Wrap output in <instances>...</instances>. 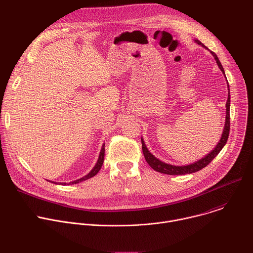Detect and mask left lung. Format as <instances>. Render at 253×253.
Listing matches in <instances>:
<instances>
[{
  "mask_svg": "<svg viewBox=\"0 0 253 253\" xmlns=\"http://www.w3.org/2000/svg\"><path fill=\"white\" fill-rule=\"evenodd\" d=\"M195 42L198 45L203 46L205 49H207L200 41L195 40ZM211 54L213 55L214 59L216 60V63H217L219 69L222 71V73L225 75L224 73V69L218 59V57L216 56V54L214 52L211 51ZM228 86V90H229V85ZM229 109H230V95L228 93V99L226 102V117H225V125H224V129H223V133L221 136V139L219 140L218 144L216 145V147L209 153L207 154L205 157H203L202 159L186 165V166H175V165H171V164H167L164 163L162 161H160L159 159H157L154 155H152L150 153V151L147 149L145 143H144L143 139L141 138V142H142V150H143V154L144 157H145V160L147 161V163L150 165L151 168H153L155 171L160 172V173H164V174H168V175H184V174H190V173H194L197 172L199 170H201L202 168L206 167L216 156L218 155V153L221 151V149L224 147V145L227 142L228 136H229V130H230V115H229Z\"/></svg>",
  "mask_w": 253,
  "mask_h": 253,
  "instance_id": "8db88e82",
  "label": "left lung"
}]
</instances>
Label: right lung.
I'll list each match as a JSON object with an SVG mask.
<instances>
[{"label": "right lung", "mask_w": 253, "mask_h": 253, "mask_svg": "<svg viewBox=\"0 0 253 253\" xmlns=\"http://www.w3.org/2000/svg\"><path fill=\"white\" fill-rule=\"evenodd\" d=\"M104 155H105V144H103V146H102L101 151H100V155H99L98 161H97L96 165L93 167V169H92L87 175H85L84 177H82V178H80V179H78V180H75V181H72V182H70L69 184H76V183L85 181V180H87V179H89V178L95 176V175L99 172V170L101 169V167H102V165H103V162H104ZM63 184L66 185V183H63Z\"/></svg>", "instance_id": "obj_1"}]
</instances>
